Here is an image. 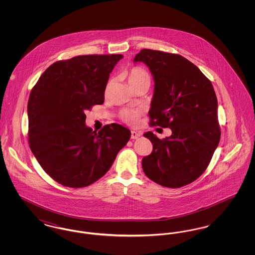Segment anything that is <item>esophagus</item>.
Returning a JSON list of instances; mask_svg holds the SVG:
<instances>
[{
	"instance_id": "1",
	"label": "esophagus",
	"mask_w": 255,
	"mask_h": 255,
	"mask_svg": "<svg viewBox=\"0 0 255 255\" xmlns=\"http://www.w3.org/2000/svg\"><path fill=\"white\" fill-rule=\"evenodd\" d=\"M140 135H141V133H138V132H135V131H132V132H131V138H132V139H136V138H138Z\"/></svg>"
}]
</instances>
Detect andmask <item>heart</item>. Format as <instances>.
<instances>
[{
	"instance_id": "b5f03b06",
	"label": "heart",
	"mask_w": 255,
	"mask_h": 255,
	"mask_svg": "<svg viewBox=\"0 0 255 255\" xmlns=\"http://www.w3.org/2000/svg\"><path fill=\"white\" fill-rule=\"evenodd\" d=\"M127 78L132 87L138 85L142 82L149 81L150 82V74L148 72L140 68V67H133L128 73ZM141 117V112L137 109H124L122 110L120 114V119L122 122L131 125L135 126L138 124Z\"/></svg>"
}]
</instances>
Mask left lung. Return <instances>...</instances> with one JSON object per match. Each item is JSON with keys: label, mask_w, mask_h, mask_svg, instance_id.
Here are the masks:
<instances>
[{"label": "left lung", "mask_w": 255, "mask_h": 255, "mask_svg": "<svg viewBox=\"0 0 255 255\" xmlns=\"http://www.w3.org/2000/svg\"><path fill=\"white\" fill-rule=\"evenodd\" d=\"M133 62L147 65L155 81L150 124L172 131L163 139L144 133L153 151L142 158V169L165 187L189 184L205 172L220 141L214 88L198 67L179 54L144 49Z\"/></svg>", "instance_id": "obj_1"}]
</instances>
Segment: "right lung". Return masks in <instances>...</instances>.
<instances>
[{"label": "right lung", "instance_id": "1", "mask_svg": "<svg viewBox=\"0 0 255 255\" xmlns=\"http://www.w3.org/2000/svg\"><path fill=\"white\" fill-rule=\"evenodd\" d=\"M122 57L91 54L57 61L30 92L28 144L41 167L64 186L97 182L130 139V130L120 124L98 132L85 124V111L103 104L110 73Z\"/></svg>", "mask_w": 255, "mask_h": 255}]
</instances>
